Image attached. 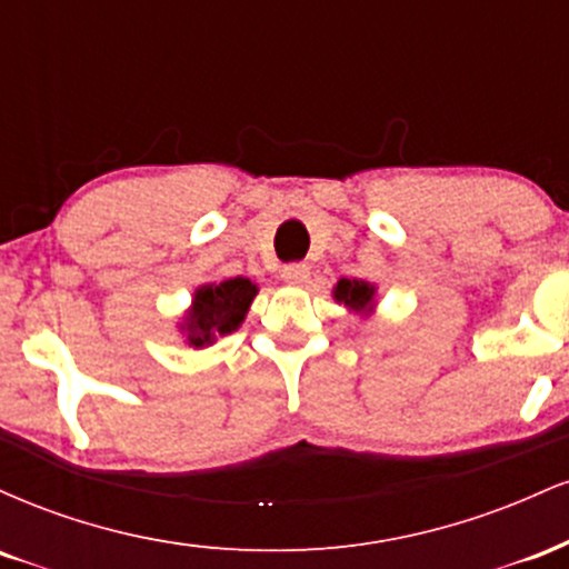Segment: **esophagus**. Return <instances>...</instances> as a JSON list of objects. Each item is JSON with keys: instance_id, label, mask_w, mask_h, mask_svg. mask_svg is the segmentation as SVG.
I'll use <instances>...</instances> for the list:
<instances>
[{"instance_id": "1", "label": "esophagus", "mask_w": 569, "mask_h": 569, "mask_svg": "<svg viewBox=\"0 0 569 569\" xmlns=\"http://www.w3.org/2000/svg\"><path fill=\"white\" fill-rule=\"evenodd\" d=\"M280 278H283L289 286H302V283H307V278H310V267H307L305 262L286 264L283 272H280Z\"/></svg>"}]
</instances>
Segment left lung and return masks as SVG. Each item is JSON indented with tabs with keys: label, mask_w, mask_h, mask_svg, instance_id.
<instances>
[{
	"label": "left lung",
	"mask_w": 569,
	"mask_h": 569,
	"mask_svg": "<svg viewBox=\"0 0 569 569\" xmlns=\"http://www.w3.org/2000/svg\"><path fill=\"white\" fill-rule=\"evenodd\" d=\"M337 302H345V307L350 310L363 312L371 305V297H375V286L367 283V280H358V278H342L335 289Z\"/></svg>",
	"instance_id": "left-lung-1"
}]
</instances>
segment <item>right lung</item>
Listing matches in <instances>:
<instances>
[{"label":"right lung","instance_id":"right-lung-1","mask_svg":"<svg viewBox=\"0 0 569 569\" xmlns=\"http://www.w3.org/2000/svg\"><path fill=\"white\" fill-rule=\"evenodd\" d=\"M253 297H257V286L248 278H230L221 280V283L200 286L194 291L192 312H189L184 323L189 345L202 348V345H211L217 337H224L238 329Z\"/></svg>","mask_w":569,"mask_h":569}]
</instances>
